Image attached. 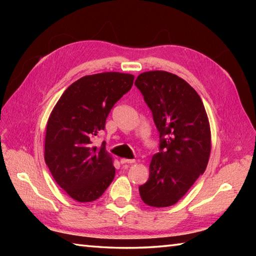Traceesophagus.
Instances as JSON below:
<instances>
[{"mask_svg": "<svg viewBox=\"0 0 256 256\" xmlns=\"http://www.w3.org/2000/svg\"><path fill=\"white\" fill-rule=\"evenodd\" d=\"M134 162H136V160H134V159H126V158L120 159V164H134Z\"/></svg>", "mask_w": 256, "mask_h": 256, "instance_id": "obj_1", "label": "esophagus"}]
</instances>
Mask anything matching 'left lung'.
Masks as SVG:
<instances>
[{"instance_id":"obj_1","label":"left lung","mask_w":256,"mask_h":256,"mask_svg":"<svg viewBox=\"0 0 256 256\" xmlns=\"http://www.w3.org/2000/svg\"><path fill=\"white\" fill-rule=\"evenodd\" d=\"M134 84L152 112L160 138L149 180L138 186V192L146 204L170 206L206 170L211 151L209 120L198 92L176 74L144 72Z\"/></svg>"}]
</instances>
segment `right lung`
Listing matches in <instances>:
<instances>
[{
	"label": "right lung",
	"mask_w": 256,
	"mask_h": 256,
	"mask_svg": "<svg viewBox=\"0 0 256 256\" xmlns=\"http://www.w3.org/2000/svg\"><path fill=\"white\" fill-rule=\"evenodd\" d=\"M134 76L104 72L86 76L68 86L52 110L46 126L45 162L52 176L73 200L92 202L115 176L105 144L92 138L105 130L112 106L132 88Z\"/></svg>",
	"instance_id": "1"
}]
</instances>
